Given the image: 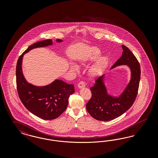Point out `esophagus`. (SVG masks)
<instances>
[{
  "label": "esophagus",
  "instance_id": "34e87169",
  "mask_svg": "<svg viewBox=\"0 0 158 158\" xmlns=\"http://www.w3.org/2000/svg\"><path fill=\"white\" fill-rule=\"evenodd\" d=\"M77 86H78L79 88H84V87H85V83L83 81H81L80 82L78 83Z\"/></svg>",
  "mask_w": 158,
  "mask_h": 158
}]
</instances>
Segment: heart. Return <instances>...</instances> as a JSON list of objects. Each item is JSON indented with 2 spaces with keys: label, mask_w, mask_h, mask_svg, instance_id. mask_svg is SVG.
<instances>
[{
  "label": "heart",
  "mask_w": 158,
  "mask_h": 158,
  "mask_svg": "<svg viewBox=\"0 0 158 158\" xmlns=\"http://www.w3.org/2000/svg\"><path fill=\"white\" fill-rule=\"evenodd\" d=\"M101 54V52L97 47L91 48L90 51L87 53L83 58L82 61L83 63H90L96 59H97L100 57ZM108 58L106 56H102L98 59L96 63L92 66L89 70V73L92 76H96L98 75L101 70H102L105 68L108 64ZM71 69L73 71H77L78 68L77 66L75 64H72Z\"/></svg>",
  "instance_id": "obj_1"
}]
</instances>
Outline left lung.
Masks as SVG:
<instances>
[{"instance_id":"8db88e82","label":"left lung","mask_w":158,"mask_h":158,"mask_svg":"<svg viewBox=\"0 0 158 158\" xmlns=\"http://www.w3.org/2000/svg\"><path fill=\"white\" fill-rule=\"evenodd\" d=\"M122 56L111 68L127 65L131 70V79L126 89L118 97L108 94L104 82V75L99 77L90 88L92 97L86 105L90 115L99 121H110L120 117L133 104L137 95L140 79V66L126 46L122 45Z\"/></svg>"}]
</instances>
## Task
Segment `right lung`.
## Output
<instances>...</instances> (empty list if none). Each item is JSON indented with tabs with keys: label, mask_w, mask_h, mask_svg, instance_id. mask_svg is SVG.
Listing matches in <instances>:
<instances>
[{
	"label": "right lung",
	"mask_w": 158,
	"mask_h": 158,
	"mask_svg": "<svg viewBox=\"0 0 158 158\" xmlns=\"http://www.w3.org/2000/svg\"><path fill=\"white\" fill-rule=\"evenodd\" d=\"M56 41L60 43L62 40L57 39ZM52 44V40H46L29 46L19 57L16 68L17 90L21 102L31 113L46 120L59 117L66 110L68 99L75 92L74 85L56 79L47 86H34L25 80L22 62L23 55L32 49Z\"/></svg>",
	"instance_id": "obj_1"
}]
</instances>
